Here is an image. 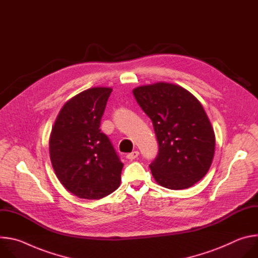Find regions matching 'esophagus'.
I'll return each instance as SVG.
<instances>
[{"label":"esophagus","mask_w":258,"mask_h":258,"mask_svg":"<svg viewBox=\"0 0 258 258\" xmlns=\"http://www.w3.org/2000/svg\"><path fill=\"white\" fill-rule=\"evenodd\" d=\"M138 156H139V151H133L132 153H128V154L126 155V158H127L128 160H134V159H136Z\"/></svg>","instance_id":"esophagus-1"}]
</instances>
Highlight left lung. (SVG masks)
Segmentation results:
<instances>
[{
    "instance_id": "1",
    "label": "left lung",
    "mask_w": 258,
    "mask_h": 258,
    "mask_svg": "<svg viewBox=\"0 0 258 258\" xmlns=\"http://www.w3.org/2000/svg\"><path fill=\"white\" fill-rule=\"evenodd\" d=\"M153 122L159 151L150 164L158 185L170 190L192 187L208 171L215 135L199 100L182 87L159 82L133 90Z\"/></svg>"
}]
</instances>
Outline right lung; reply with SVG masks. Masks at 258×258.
I'll return each mask as SVG.
<instances>
[{
    "mask_svg": "<svg viewBox=\"0 0 258 258\" xmlns=\"http://www.w3.org/2000/svg\"><path fill=\"white\" fill-rule=\"evenodd\" d=\"M112 89L95 87L69 99L52 127L49 151L60 182L83 199H101L120 185L123 167L100 124Z\"/></svg>",
    "mask_w": 258,
    "mask_h": 258,
    "instance_id": "obj_1",
    "label": "right lung"
}]
</instances>
